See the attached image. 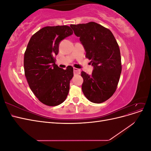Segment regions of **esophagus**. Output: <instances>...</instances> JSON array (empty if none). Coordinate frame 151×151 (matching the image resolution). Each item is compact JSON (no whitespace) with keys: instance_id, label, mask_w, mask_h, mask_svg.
Returning <instances> with one entry per match:
<instances>
[{"instance_id":"34e87169","label":"esophagus","mask_w":151,"mask_h":151,"mask_svg":"<svg viewBox=\"0 0 151 151\" xmlns=\"http://www.w3.org/2000/svg\"><path fill=\"white\" fill-rule=\"evenodd\" d=\"M74 73L75 74H80L81 70H80V69H79V68H74Z\"/></svg>"}]
</instances>
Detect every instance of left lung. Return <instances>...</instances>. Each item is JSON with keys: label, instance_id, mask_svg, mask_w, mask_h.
<instances>
[{"label": "left lung", "instance_id": "left-lung-1", "mask_svg": "<svg viewBox=\"0 0 151 151\" xmlns=\"http://www.w3.org/2000/svg\"><path fill=\"white\" fill-rule=\"evenodd\" d=\"M70 28L91 60L93 70L89 75L82 71V90L91 102L101 103L115 92L122 72L120 51L111 31L96 22L71 24Z\"/></svg>", "mask_w": 151, "mask_h": 151}]
</instances>
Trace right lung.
Wrapping results in <instances>:
<instances>
[{
  "label": "right lung",
  "instance_id": "add662e5",
  "mask_svg": "<svg viewBox=\"0 0 151 151\" xmlns=\"http://www.w3.org/2000/svg\"><path fill=\"white\" fill-rule=\"evenodd\" d=\"M73 34L68 26L44 27L31 36L24 57L25 76L40 101L54 106L65 101L74 76L73 67L64 70L55 64L54 56L63 39Z\"/></svg>",
  "mask_w": 151,
  "mask_h": 151
}]
</instances>
